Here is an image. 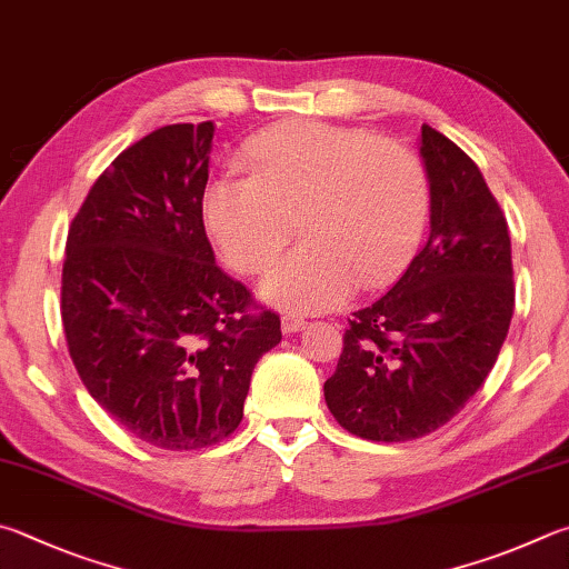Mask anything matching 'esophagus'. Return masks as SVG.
<instances>
[{
    "label": "esophagus",
    "mask_w": 569,
    "mask_h": 569,
    "mask_svg": "<svg viewBox=\"0 0 569 569\" xmlns=\"http://www.w3.org/2000/svg\"><path fill=\"white\" fill-rule=\"evenodd\" d=\"M281 328H283L286 336H291V333H298V330L306 328V320L298 318V316H283L281 318Z\"/></svg>",
    "instance_id": "34e87169"
}]
</instances>
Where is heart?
I'll return each mask as SVG.
<instances>
[{
  "mask_svg": "<svg viewBox=\"0 0 569 569\" xmlns=\"http://www.w3.org/2000/svg\"><path fill=\"white\" fill-rule=\"evenodd\" d=\"M249 179L221 177L203 191V221L236 271L258 276L291 243L261 296L286 313H320L358 283L378 288L410 261L428 221V177L396 141L323 121H283L241 151Z\"/></svg>",
  "mask_w": 569,
  "mask_h": 569,
  "instance_id": "b5f03b06",
  "label": "heart"
}]
</instances>
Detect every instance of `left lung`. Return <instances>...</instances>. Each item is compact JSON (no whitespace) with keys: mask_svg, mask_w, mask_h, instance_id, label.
Returning <instances> with one entry per match:
<instances>
[{"mask_svg":"<svg viewBox=\"0 0 569 569\" xmlns=\"http://www.w3.org/2000/svg\"><path fill=\"white\" fill-rule=\"evenodd\" d=\"M430 236L390 291L348 320L328 410L376 442L428 436L465 408L500 356L515 283L508 221L468 153L422 123Z\"/></svg>","mask_w":569,"mask_h":569,"instance_id":"obj_1","label":"left lung"}]
</instances>
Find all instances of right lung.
Segmentation results:
<instances>
[{
    "label": "right lung",
    "instance_id": "right-lung-1",
    "mask_svg": "<svg viewBox=\"0 0 569 569\" xmlns=\"http://www.w3.org/2000/svg\"><path fill=\"white\" fill-rule=\"evenodd\" d=\"M213 121L171 123L123 149L67 236L61 323L101 408L161 450H199L243 418L281 318L216 266L203 229Z\"/></svg>",
    "mask_w": 569,
    "mask_h": 569
}]
</instances>
